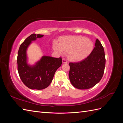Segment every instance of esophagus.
I'll return each mask as SVG.
<instances>
[{
    "instance_id": "obj_1",
    "label": "esophagus",
    "mask_w": 123,
    "mask_h": 123,
    "mask_svg": "<svg viewBox=\"0 0 123 123\" xmlns=\"http://www.w3.org/2000/svg\"><path fill=\"white\" fill-rule=\"evenodd\" d=\"M62 62H63V63H66L68 62L66 58H63L62 59Z\"/></svg>"
}]
</instances>
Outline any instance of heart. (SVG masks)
I'll list each match as a JSON object with an SVG mask.
<instances>
[{
  "mask_svg": "<svg viewBox=\"0 0 123 123\" xmlns=\"http://www.w3.org/2000/svg\"><path fill=\"white\" fill-rule=\"evenodd\" d=\"M52 47L59 54L63 53V51H69L70 58L78 61L90 53L93 48V43L83 36H66L60 39V43L54 42Z\"/></svg>",
  "mask_w": 123,
  "mask_h": 123,
  "instance_id": "obj_1",
  "label": "heart"
}]
</instances>
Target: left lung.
<instances>
[{"mask_svg": "<svg viewBox=\"0 0 123 123\" xmlns=\"http://www.w3.org/2000/svg\"><path fill=\"white\" fill-rule=\"evenodd\" d=\"M105 51L97 38L91 53L81 61L70 62L69 79L71 84L79 89H88L100 81L105 71Z\"/></svg>", "mask_w": 123, "mask_h": 123, "instance_id": "1", "label": "left lung"}]
</instances>
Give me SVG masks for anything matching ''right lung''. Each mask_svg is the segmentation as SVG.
<instances>
[{"mask_svg": "<svg viewBox=\"0 0 123 123\" xmlns=\"http://www.w3.org/2000/svg\"><path fill=\"white\" fill-rule=\"evenodd\" d=\"M43 35L32 34L20 45L17 59V70L23 83L31 89L42 90L50 85L57 69L61 66V57L44 56L35 66L26 63V49L32 41L43 37Z\"/></svg>", "mask_w": 123, "mask_h": 123, "instance_id": "add662e5", "label": "right lung"}]
</instances>
